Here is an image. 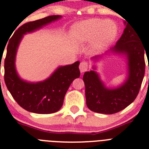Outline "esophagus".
<instances>
[{"mask_svg": "<svg viewBox=\"0 0 149 149\" xmlns=\"http://www.w3.org/2000/svg\"><path fill=\"white\" fill-rule=\"evenodd\" d=\"M88 68H89V65H88V63H86V62L84 61L80 63L79 70H80L81 73H84V72L86 71V70H88Z\"/></svg>", "mask_w": 149, "mask_h": 149, "instance_id": "esophagus-1", "label": "esophagus"}]
</instances>
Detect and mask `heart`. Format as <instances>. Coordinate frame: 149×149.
<instances>
[{
	"label": "heart",
	"instance_id": "obj_1",
	"mask_svg": "<svg viewBox=\"0 0 149 149\" xmlns=\"http://www.w3.org/2000/svg\"><path fill=\"white\" fill-rule=\"evenodd\" d=\"M118 35L117 24L111 20L92 18L76 23L70 36L78 45L91 43L92 51L101 52L114 42Z\"/></svg>",
	"mask_w": 149,
	"mask_h": 149
}]
</instances>
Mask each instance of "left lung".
<instances>
[{
	"label": "left lung",
	"mask_w": 149,
	"mask_h": 149,
	"mask_svg": "<svg viewBox=\"0 0 149 149\" xmlns=\"http://www.w3.org/2000/svg\"><path fill=\"white\" fill-rule=\"evenodd\" d=\"M125 24L126 27L121 38L105 54L112 53L126 57L127 75L125 81L116 87H108L95 70V65L92 66L93 70L84 74L86 105L96 113L112 114L125 109L135 100L141 86L145 73L144 54L146 50L138 32L129 23L125 22ZM102 57L95 56L91 60L96 63Z\"/></svg>",
	"instance_id": "left-lung-1"
}]
</instances>
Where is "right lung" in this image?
<instances>
[{
	"instance_id": "add662e5",
	"label": "right lung",
	"mask_w": 149,
	"mask_h": 149,
	"mask_svg": "<svg viewBox=\"0 0 149 149\" xmlns=\"http://www.w3.org/2000/svg\"><path fill=\"white\" fill-rule=\"evenodd\" d=\"M61 18V15H52L25 23L16 30L8 41L4 62L6 85L16 102L30 112L45 114L58 111L70 85L80 76L79 61L60 66L49 77L38 82L23 80L16 70V55L24 35L39 30Z\"/></svg>"
}]
</instances>
